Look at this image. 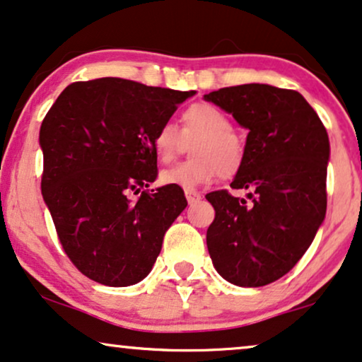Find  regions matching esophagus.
Returning a JSON list of instances; mask_svg holds the SVG:
<instances>
[{
	"mask_svg": "<svg viewBox=\"0 0 362 362\" xmlns=\"http://www.w3.org/2000/svg\"><path fill=\"white\" fill-rule=\"evenodd\" d=\"M185 197H187V202H189L190 205L197 204V202L202 199V195L197 190H185Z\"/></svg>",
	"mask_w": 362,
	"mask_h": 362,
	"instance_id": "34e87169",
	"label": "esophagus"
}]
</instances>
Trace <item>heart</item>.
Here are the masks:
<instances>
[{
    "mask_svg": "<svg viewBox=\"0 0 362 362\" xmlns=\"http://www.w3.org/2000/svg\"><path fill=\"white\" fill-rule=\"evenodd\" d=\"M180 131L175 124L163 122L153 134V152L158 162L168 163L182 152L185 142L194 158L160 173L163 185L194 190L209 185L220 175H237L245 162L243 139L233 131L230 115L210 103H195L180 115Z\"/></svg>",
    "mask_w": 362,
    "mask_h": 362,
    "instance_id": "1",
    "label": "heart"
}]
</instances>
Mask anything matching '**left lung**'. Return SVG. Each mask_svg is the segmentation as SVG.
<instances>
[{
    "instance_id": "1",
    "label": "left lung",
    "mask_w": 362,
    "mask_h": 362,
    "mask_svg": "<svg viewBox=\"0 0 362 362\" xmlns=\"http://www.w3.org/2000/svg\"><path fill=\"white\" fill-rule=\"evenodd\" d=\"M248 129L243 167L231 189L206 195L215 218L206 247L216 272L237 286L276 281L300 262L326 215L329 139L300 93L242 84L205 94Z\"/></svg>"
}]
</instances>
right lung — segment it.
<instances>
[{"label":"right lung","instance_id":"right-lung-1","mask_svg":"<svg viewBox=\"0 0 362 362\" xmlns=\"http://www.w3.org/2000/svg\"><path fill=\"white\" fill-rule=\"evenodd\" d=\"M194 90L120 77L67 86L41 124V192L67 258L105 286L151 273L163 235L187 206L184 190L157 178L153 134ZM141 192L137 201L132 194Z\"/></svg>","mask_w":362,"mask_h":362}]
</instances>
